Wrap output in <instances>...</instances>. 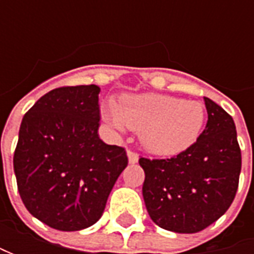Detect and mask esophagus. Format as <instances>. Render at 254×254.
Instances as JSON below:
<instances>
[{"label":"esophagus","mask_w":254,"mask_h":254,"mask_svg":"<svg viewBox=\"0 0 254 254\" xmlns=\"http://www.w3.org/2000/svg\"><path fill=\"white\" fill-rule=\"evenodd\" d=\"M127 155H128V162H130V164H135V162H138V154H137V152L128 150V151H127Z\"/></svg>","instance_id":"34e87169"}]
</instances>
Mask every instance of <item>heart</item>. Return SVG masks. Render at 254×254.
Returning <instances> with one entry per match:
<instances>
[{
    "label": "heart",
    "mask_w": 254,
    "mask_h": 254,
    "mask_svg": "<svg viewBox=\"0 0 254 254\" xmlns=\"http://www.w3.org/2000/svg\"><path fill=\"white\" fill-rule=\"evenodd\" d=\"M104 117L114 128L140 131L142 145L155 154L172 155L184 151L199 137L205 109L195 100L147 93L127 96L119 104L110 102Z\"/></svg>",
    "instance_id": "obj_1"
}]
</instances>
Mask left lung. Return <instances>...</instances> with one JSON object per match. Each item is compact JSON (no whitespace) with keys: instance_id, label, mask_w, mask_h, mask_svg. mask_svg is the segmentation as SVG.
I'll return each instance as SVG.
<instances>
[{"instance_id":"1","label":"left lung","mask_w":254,"mask_h":254,"mask_svg":"<svg viewBox=\"0 0 254 254\" xmlns=\"http://www.w3.org/2000/svg\"><path fill=\"white\" fill-rule=\"evenodd\" d=\"M208 123L196 141L171 158H144L142 196L155 225L196 233L229 209L242 170L236 127L219 104L203 97Z\"/></svg>"}]
</instances>
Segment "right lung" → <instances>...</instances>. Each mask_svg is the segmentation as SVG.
<instances>
[{"instance_id": "1", "label": "right lung", "mask_w": 254, "mask_h": 254, "mask_svg": "<svg viewBox=\"0 0 254 254\" xmlns=\"http://www.w3.org/2000/svg\"><path fill=\"white\" fill-rule=\"evenodd\" d=\"M100 87L64 86L25 113L14 152L25 208L49 228L86 229L102 218L128 158L99 137Z\"/></svg>"}]
</instances>
